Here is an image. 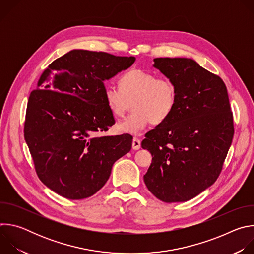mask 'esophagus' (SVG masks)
Segmentation results:
<instances>
[{
	"label": "esophagus",
	"mask_w": 254,
	"mask_h": 254,
	"mask_svg": "<svg viewBox=\"0 0 254 254\" xmlns=\"http://www.w3.org/2000/svg\"><path fill=\"white\" fill-rule=\"evenodd\" d=\"M131 147H132V150H135V151L139 150L140 149V140L138 138H136V137H133L132 138Z\"/></svg>",
	"instance_id": "obj_1"
}]
</instances>
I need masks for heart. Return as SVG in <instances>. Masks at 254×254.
<instances>
[{
  "instance_id": "obj_1",
  "label": "heart",
  "mask_w": 254,
  "mask_h": 254,
  "mask_svg": "<svg viewBox=\"0 0 254 254\" xmlns=\"http://www.w3.org/2000/svg\"><path fill=\"white\" fill-rule=\"evenodd\" d=\"M120 86L121 88L106 86L104 97L108 108L117 118L124 117L132 103V113L117 126L118 130L123 133L137 135L151 123L163 124L177 105L176 84L169 78H158L148 71H127L121 77Z\"/></svg>"
}]
</instances>
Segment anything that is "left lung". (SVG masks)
<instances>
[{
	"mask_svg": "<svg viewBox=\"0 0 254 254\" xmlns=\"http://www.w3.org/2000/svg\"><path fill=\"white\" fill-rule=\"evenodd\" d=\"M153 66L176 84L178 100L170 118L141 141L153 156L143 181L161 201L185 202L215 183L231 146L227 88L191 58H155Z\"/></svg>",
	"mask_w": 254,
	"mask_h": 254,
	"instance_id": "obj_1",
	"label": "left lung"
}]
</instances>
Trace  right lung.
<instances>
[{"mask_svg":"<svg viewBox=\"0 0 254 254\" xmlns=\"http://www.w3.org/2000/svg\"><path fill=\"white\" fill-rule=\"evenodd\" d=\"M135 58L71 50L42 73L29 96L24 127L35 170L58 195L80 200L100 190L117 160L131 149L127 134L97 136L115 124L104 81Z\"/></svg>","mask_w":254,"mask_h":254,"instance_id":"add662e5","label":"right lung"}]
</instances>
